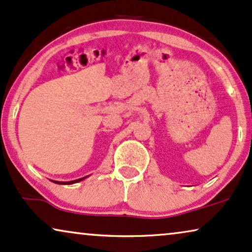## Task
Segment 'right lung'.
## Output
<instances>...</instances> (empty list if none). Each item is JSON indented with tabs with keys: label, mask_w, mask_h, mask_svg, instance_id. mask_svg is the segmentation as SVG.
<instances>
[{
	"label": "right lung",
	"mask_w": 252,
	"mask_h": 252,
	"mask_svg": "<svg viewBox=\"0 0 252 252\" xmlns=\"http://www.w3.org/2000/svg\"><path fill=\"white\" fill-rule=\"evenodd\" d=\"M87 177H82V178H78V179H75V181H70V182H55V181H52L54 183H57V184H62V185H70V184H74V183H78L81 181H83V179H86Z\"/></svg>",
	"instance_id": "add662e5"
}]
</instances>
